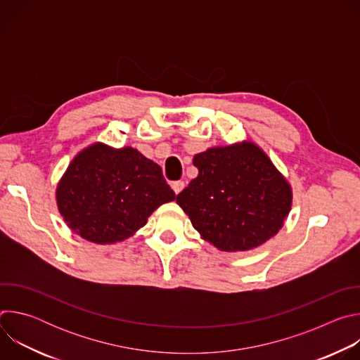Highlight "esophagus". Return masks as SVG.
Here are the masks:
<instances>
[{
  "instance_id": "1",
  "label": "esophagus",
  "mask_w": 360,
  "mask_h": 360,
  "mask_svg": "<svg viewBox=\"0 0 360 360\" xmlns=\"http://www.w3.org/2000/svg\"><path fill=\"white\" fill-rule=\"evenodd\" d=\"M185 188V182L184 181H175V182H172V189H174V192L178 195L182 189Z\"/></svg>"
}]
</instances>
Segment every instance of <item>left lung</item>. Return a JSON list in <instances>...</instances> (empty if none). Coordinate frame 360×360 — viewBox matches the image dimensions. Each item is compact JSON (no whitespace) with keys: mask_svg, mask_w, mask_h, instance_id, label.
<instances>
[{"mask_svg":"<svg viewBox=\"0 0 360 360\" xmlns=\"http://www.w3.org/2000/svg\"><path fill=\"white\" fill-rule=\"evenodd\" d=\"M199 174L176 196L193 228L226 252L249 250L276 235L292 191L265 152L252 142L195 155Z\"/></svg>","mask_w":360,"mask_h":360,"instance_id":"1","label":"left lung"}]
</instances>
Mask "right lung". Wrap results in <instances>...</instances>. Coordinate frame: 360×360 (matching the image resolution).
I'll use <instances>...</instances> for the list:
<instances>
[{"label": "right lung", "instance_id": "add662e5", "mask_svg": "<svg viewBox=\"0 0 360 360\" xmlns=\"http://www.w3.org/2000/svg\"><path fill=\"white\" fill-rule=\"evenodd\" d=\"M175 199L158 164L132 148L95 143L71 162L57 188L68 226L95 243L127 239L160 205Z\"/></svg>", "mask_w": 360, "mask_h": 360}]
</instances>
